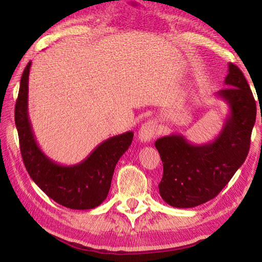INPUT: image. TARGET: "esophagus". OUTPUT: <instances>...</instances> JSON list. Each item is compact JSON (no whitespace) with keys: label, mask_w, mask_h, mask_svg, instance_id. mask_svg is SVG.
I'll list each match as a JSON object with an SVG mask.
<instances>
[{"label":"esophagus","mask_w":262,"mask_h":262,"mask_svg":"<svg viewBox=\"0 0 262 262\" xmlns=\"http://www.w3.org/2000/svg\"><path fill=\"white\" fill-rule=\"evenodd\" d=\"M156 135H157V123L154 120H148L147 122L143 123L139 130V139L140 141L144 142V143L151 141Z\"/></svg>","instance_id":"34e87169"}]
</instances>
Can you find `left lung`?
<instances>
[{
  "mask_svg": "<svg viewBox=\"0 0 262 262\" xmlns=\"http://www.w3.org/2000/svg\"><path fill=\"white\" fill-rule=\"evenodd\" d=\"M224 83L228 88L217 96L227 101L230 114L214 141L194 145L173 134L155 142L163 163L159 194L172 207L193 208L214 199L247 157L256 117L254 97L233 63H229Z\"/></svg>",
  "mask_w": 262,
  "mask_h": 262,
  "instance_id": "1",
  "label": "left lung"
}]
</instances>
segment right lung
Instances as JSON below:
<instances>
[{"instance_id":"1","label":"right lung","mask_w":262,"mask_h":262,"mask_svg":"<svg viewBox=\"0 0 262 262\" xmlns=\"http://www.w3.org/2000/svg\"><path fill=\"white\" fill-rule=\"evenodd\" d=\"M31 63L30 61L21 75L15 106V123L24 165L38 187L59 205L70 209H94L107 198L115 165L129 148L134 133L110 137L75 165L64 166L53 162L37 144L29 119Z\"/></svg>"}]
</instances>
